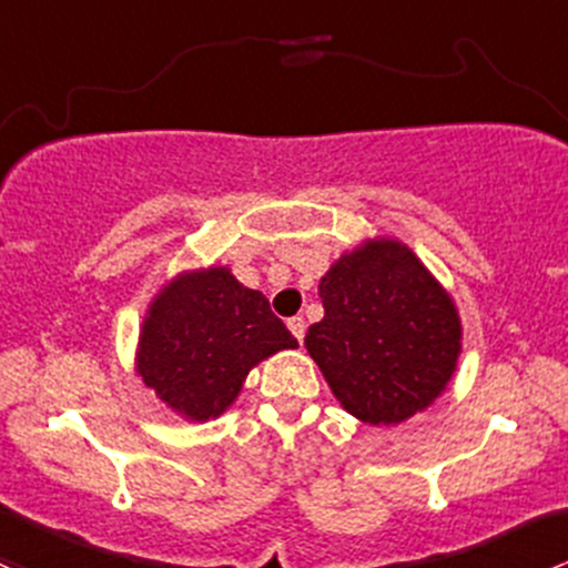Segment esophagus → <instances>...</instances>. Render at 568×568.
Returning a JSON list of instances; mask_svg holds the SVG:
<instances>
[{"instance_id":"1","label":"esophagus","mask_w":568,"mask_h":568,"mask_svg":"<svg viewBox=\"0 0 568 568\" xmlns=\"http://www.w3.org/2000/svg\"><path fill=\"white\" fill-rule=\"evenodd\" d=\"M288 329L291 334H294L296 339H304V329H307V324H304V318H300V315H294V318H288Z\"/></svg>"}]
</instances>
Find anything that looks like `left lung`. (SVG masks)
Segmentation results:
<instances>
[{"instance_id": "1", "label": "left lung", "mask_w": 568, "mask_h": 568, "mask_svg": "<svg viewBox=\"0 0 568 568\" xmlns=\"http://www.w3.org/2000/svg\"><path fill=\"white\" fill-rule=\"evenodd\" d=\"M324 318L304 345L348 414L397 425L452 378L459 318L446 291L399 242H367L318 285Z\"/></svg>"}]
</instances>
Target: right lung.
I'll list each match as a JSON object with an SVG mask.
<instances>
[{
    "mask_svg": "<svg viewBox=\"0 0 568 568\" xmlns=\"http://www.w3.org/2000/svg\"><path fill=\"white\" fill-rule=\"evenodd\" d=\"M296 345L261 291L244 288L229 268H206L154 300L139 373L171 408L204 422L234 403L253 364Z\"/></svg>",
    "mask_w": 568,
    "mask_h": 568,
    "instance_id": "add662e5",
    "label": "right lung"
}]
</instances>
